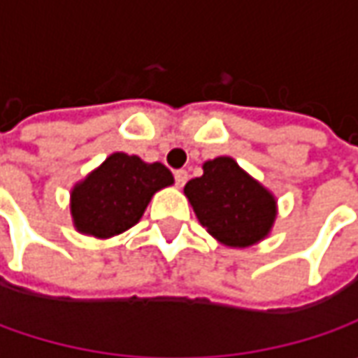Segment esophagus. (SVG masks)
I'll use <instances>...</instances> for the list:
<instances>
[{"label":"esophagus","instance_id":"34e87169","mask_svg":"<svg viewBox=\"0 0 358 358\" xmlns=\"http://www.w3.org/2000/svg\"><path fill=\"white\" fill-rule=\"evenodd\" d=\"M173 175H175V183H177V187H183L187 183V179H189V173H187L185 169H177Z\"/></svg>","mask_w":358,"mask_h":358}]
</instances>
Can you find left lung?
<instances>
[{
	"instance_id": "left-lung-1",
	"label": "left lung",
	"mask_w": 358,
	"mask_h": 358,
	"mask_svg": "<svg viewBox=\"0 0 358 358\" xmlns=\"http://www.w3.org/2000/svg\"><path fill=\"white\" fill-rule=\"evenodd\" d=\"M203 227L229 247H249L263 237L275 221V197L251 179L231 157L203 165V175L185 185Z\"/></svg>"
}]
</instances>
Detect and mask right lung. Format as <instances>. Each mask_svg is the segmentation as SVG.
Masks as SVG:
<instances>
[{
	"instance_id": "obj_1",
	"label": "right lung",
	"mask_w": 358,
	"mask_h": 358,
	"mask_svg": "<svg viewBox=\"0 0 358 358\" xmlns=\"http://www.w3.org/2000/svg\"><path fill=\"white\" fill-rule=\"evenodd\" d=\"M171 183L173 175L165 165L113 153L73 189V223L77 231L99 239L119 235L141 219L155 191Z\"/></svg>"
}]
</instances>
